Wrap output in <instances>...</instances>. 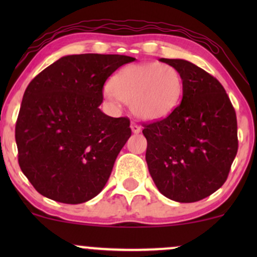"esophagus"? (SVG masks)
<instances>
[{
    "label": "esophagus",
    "instance_id": "esophagus-1",
    "mask_svg": "<svg viewBox=\"0 0 257 257\" xmlns=\"http://www.w3.org/2000/svg\"><path fill=\"white\" fill-rule=\"evenodd\" d=\"M131 128H132V132L134 133V134H139V133L141 132V126L138 125L137 123H132Z\"/></svg>",
    "mask_w": 257,
    "mask_h": 257
}]
</instances>
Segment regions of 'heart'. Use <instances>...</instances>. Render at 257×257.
<instances>
[{
  "mask_svg": "<svg viewBox=\"0 0 257 257\" xmlns=\"http://www.w3.org/2000/svg\"><path fill=\"white\" fill-rule=\"evenodd\" d=\"M184 81L178 69L161 63L125 66L105 88V96L113 105L120 101L132 106L135 116L155 120L169 116L178 107Z\"/></svg>",
  "mask_w": 257,
  "mask_h": 257,
  "instance_id": "1",
  "label": "heart"
}]
</instances>
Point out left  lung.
<instances>
[{"instance_id":"8db88e82","label":"left lung","mask_w":257,"mask_h":257,"mask_svg":"<svg viewBox=\"0 0 257 257\" xmlns=\"http://www.w3.org/2000/svg\"><path fill=\"white\" fill-rule=\"evenodd\" d=\"M184 81L181 104L144 124L146 162L158 191L180 203L210 196L225 184L238 151L237 117L216 78L184 59H159Z\"/></svg>"}]
</instances>
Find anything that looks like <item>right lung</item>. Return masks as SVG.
<instances>
[{
  "label": "right lung",
  "mask_w": 257,
  "mask_h": 257,
  "mask_svg": "<svg viewBox=\"0 0 257 257\" xmlns=\"http://www.w3.org/2000/svg\"><path fill=\"white\" fill-rule=\"evenodd\" d=\"M135 58L66 55L26 88L16 124L18 161L38 193L66 204L101 192L131 138V120L99 108L110 76Z\"/></svg>",
  "instance_id": "add662e5"
}]
</instances>
